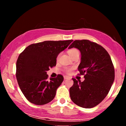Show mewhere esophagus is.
Returning <instances> with one entry per match:
<instances>
[{
	"mask_svg": "<svg viewBox=\"0 0 126 126\" xmlns=\"http://www.w3.org/2000/svg\"><path fill=\"white\" fill-rule=\"evenodd\" d=\"M68 78H69V77H68V76H64V79H68Z\"/></svg>",
	"mask_w": 126,
	"mask_h": 126,
	"instance_id": "1",
	"label": "esophagus"
}]
</instances>
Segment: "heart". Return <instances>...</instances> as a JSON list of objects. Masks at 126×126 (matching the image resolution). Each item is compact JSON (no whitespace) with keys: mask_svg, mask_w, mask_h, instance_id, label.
<instances>
[{"mask_svg":"<svg viewBox=\"0 0 126 126\" xmlns=\"http://www.w3.org/2000/svg\"><path fill=\"white\" fill-rule=\"evenodd\" d=\"M68 53L71 57H73V56H74V55H75L76 54H79L78 50L77 49H75V48L71 49H69L68 51ZM60 55L61 54H58V56H57V59H59V57H60ZM73 69V68H66L65 69V72L67 74H70V73H71V72Z\"/></svg>","mask_w":126,"mask_h":126,"instance_id":"heart-1","label":"heart"}]
</instances>
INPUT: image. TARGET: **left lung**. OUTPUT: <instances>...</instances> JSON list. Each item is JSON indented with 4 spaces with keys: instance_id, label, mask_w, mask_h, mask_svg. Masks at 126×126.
<instances>
[{
    "instance_id": "1",
    "label": "left lung",
    "mask_w": 126,
    "mask_h": 126,
    "mask_svg": "<svg viewBox=\"0 0 126 126\" xmlns=\"http://www.w3.org/2000/svg\"><path fill=\"white\" fill-rule=\"evenodd\" d=\"M80 50L81 62L79 75H84L83 82L72 78L69 89L72 101L82 108H91L99 104L108 94L114 79L113 64L105 49L89 40H76L69 47Z\"/></svg>"
}]
</instances>
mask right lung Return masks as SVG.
Returning a JSON list of instances; mask_svg holds the SVG:
<instances>
[{"instance_id":"1","label":"right lung","mask_w":126,"mask_h":126,"mask_svg":"<svg viewBox=\"0 0 126 126\" xmlns=\"http://www.w3.org/2000/svg\"><path fill=\"white\" fill-rule=\"evenodd\" d=\"M73 40L44 41L31 44L19 55L16 64L17 82L31 103L43 105L54 99L63 76L49 80L47 71L56 65L57 57Z\"/></svg>"}]
</instances>
